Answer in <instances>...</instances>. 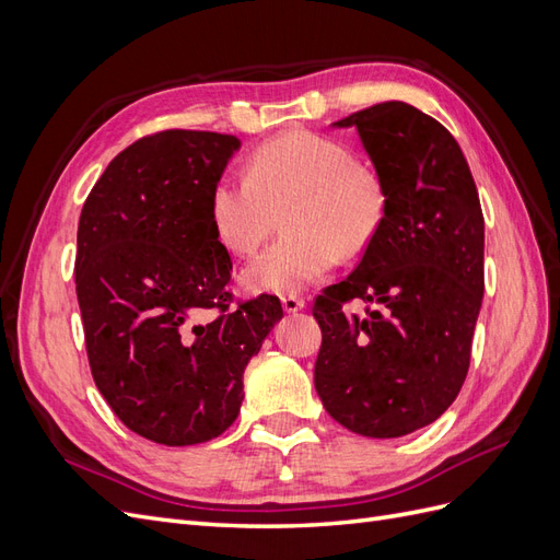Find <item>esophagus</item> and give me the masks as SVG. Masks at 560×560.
Returning a JSON list of instances; mask_svg holds the SVG:
<instances>
[{
    "label": "esophagus",
    "mask_w": 560,
    "mask_h": 560,
    "mask_svg": "<svg viewBox=\"0 0 560 560\" xmlns=\"http://www.w3.org/2000/svg\"><path fill=\"white\" fill-rule=\"evenodd\" d=\"M303 306H306V299L299 296V294H284L282 296V308L287 313H299Z\"/></svg>",
    "instance_id": "obj_1"
}]
</instances>
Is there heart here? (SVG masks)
Listing matches in <instances>:
<instances>
[{
	"instance_id": "heart-1",
	"label": "heart",
	"mask_w": 560,
	"mask_h": 560,
	"mask_svg": "<svg viewBox=\"0 0 560 560\" xmlns=\"http://www.w3.org/2000/svg\"><path fill=\"white\" fill-rule=\"evenodd\" d=\"M284 212V235L243 268L252 292H296L319 280L338 257H358L387 212L383 179L325 135L290 130L266 140L247 161V177L224 175L210 191V224L231 254H252Z\"/></svg>"
}]
</instances>
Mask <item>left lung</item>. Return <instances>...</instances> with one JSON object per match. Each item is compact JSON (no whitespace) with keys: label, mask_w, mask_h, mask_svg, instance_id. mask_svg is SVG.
<instances>
[{"label":"left lung","mask_w":560,"mask_h":560,"mask_svg":"<svg viewBox=\"0 0 560 560\" xmlns=\"http://www.w3.org/2000/svg\"><path fill=\"white\" fill-rule=\"evenodd\" d=\"M354 126L387 194L358 268L313 303L322 329L315 389L354 434L393 439L430 425L467 378L483 299V212L460 144L420 109L381 103ZM354 298L368 317L350 318Z\"/></svg>","instance_id":"8db88e82"}]
</instances>
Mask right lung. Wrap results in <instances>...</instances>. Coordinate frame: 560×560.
<instances>
[{
  "label": "right lung",
  "instance_id": "obj_1",
  "mask_svg": "<svg viewBox=\"0 0 560 560\" xmlns=\"http://www.w3.org/2000/svg\"><path fill=\"white\" fill-rule=\"evenodd\" d=\"M241 140L161 130L132 142L79 217L74 282L91 374L128 430L163 446L210 442L238 418L245 366L282 317L235 301L210 191Z\"/></svg>",
  "mask_w": 560,
  "mask_h": 560
}]
</instances>
